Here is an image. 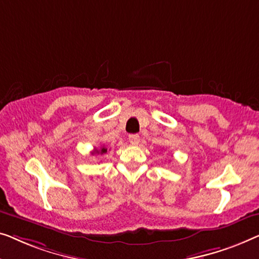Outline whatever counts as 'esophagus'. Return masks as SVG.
Wrapping results in <instances>:
<instances>
[{
  "label": "esophagus",
  "mask_w": 259,
  "mask_h": 259,
  "mask_svg": "<svg viewBox=\"0 0 259 259\" xmlns=\"http://www.w3.org/2000/svg\"><path fill=\"white\" fill-rule=\"evenodd\" d=\"M129 142L133 145H136L140 143V136H138L137 134H133V135H129Z\"/></svg>",
  "instance_id": "34e87169"
}]
</instances>
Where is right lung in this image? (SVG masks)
<instances>
[{
    "label": "right lung",
    "instance_id": "add662e5",
    "mask_svg": "<svg viewBox=\"0 0 259 259\" xmlns=\"http://www.w3.org/2000/svg\"><path fill=\"white\" fill-rule=\"evenodd\" d=\"M105 152H107V148H105V147H102L101 149H100V150H97V149H95V151L93 152V155L94 154H105Z\"/></svg>",
    "mask_w": 259,
    "mask_h": 259
}]
</instances>
